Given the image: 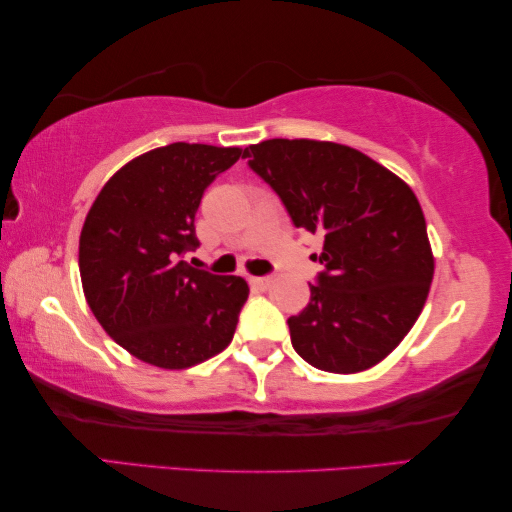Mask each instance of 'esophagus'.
Segmentation results:
<instances>
[{
	"label": "esophagus",
	"instance_id": "34e87169",
	"mask_svg": "<svg viewBox=\"0 0 512 512\" xmlns=\"http://www.w3.org/2000/svg\"><path fill=\"white\" fill-rule=\"evenodd\" d=\"M272 281H274V276L272 274H265V276H251V283H254L256 288H261V290H267L272 286Z\"/></svg>",
	"mask_w": 512,
	"mask_h": 512
}]
</instances>
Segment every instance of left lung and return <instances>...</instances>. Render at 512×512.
<instances>
[{"label":"left lung","mask_w":512,"mask_h":512,"mask_svg":"<svg viewBox=\"0 0 512 512\" xmlns=\"http://www.w3.org/2000/svg\"><path fill=\"white\" fill-rule=\"evenodd\" d=\"M242 158L297 229L324 238L311 301L288 320L292 347L333 374L376 365L413 329L431 288L433 254L415 192L338 142L274 138L245 147Z\"/></svg>","instance_id":"1"}]
</instances>
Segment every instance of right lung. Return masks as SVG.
<instances>
[{"label": "right lung", "mask_w": 512, "mask_h": 512, "mask_svg": "<svg viewBox=\"0 0 512 512\" xmlns=\"http://www.w3.org/2000/svg\"><path fill=\"white\" fill-rule=\"evenodd\" d=\"M240 154L188 142L152 149L108 179L83 222L79 272L90 311L149 365L186 370L220 354L236 333L247 281L199 270L183 256L199 247L204 190Z\"/></svg>", "instance_id": "obj_1"}]
</instances>
